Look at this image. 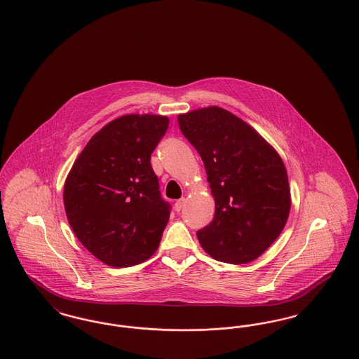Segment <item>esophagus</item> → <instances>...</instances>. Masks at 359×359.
<instances>
[{
  "label": "esophagus",
  "instance_id": "obj_1",
  "mask_svg": "<svg viewBox=\"0 0 359 359\" xmlns=\"http://www.w3.org/2000/svg\"><path fill=\"white\" fill-rule=\"evenodd\" d=\"M184 203H186V198H182V199H179V201L175 203V210H176V211H180V210L183 208Z\"/></svg>",
  "mask_w": 359,
  "mask_h": 359
}]
</instances>
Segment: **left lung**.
I'll list each match as a JSON object with an SVG mask.
<instances>
[{
    "label": "left lung",
    "instance_id": "obj_1",
    "mask_svg": "<svg viewBox=\"0 0 359 359\" xmlns=\"http://www.w3.org/2000/svg\"><path fill=\"white\" fill-rule=\"evenodd\" d=\"M182 133L201 154L215 215L196 233L208 256L248 264L285 227L290 189L285 165L249 123L218 106L177 116Z\"/></svg>",
    "mask_w": 359,
    "mask_h": 359
}]
</instances>
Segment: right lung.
<instances>
[{"mask_svg": "<svg viewBox=\"0 0 359 359\" xmlns=\"http://www.w3.org/2000/svg\"><path fill=\"white\" fill-rule=\"evenodd\" d=\"M170 120L126 114L90 138L67 175L63 201L86 249L114 268L133 266L157 250L170 219L151 154Z\"/></svg>", "mask_w": 359, "mask_h": 359, "instance_id": "add662e5", "label": "right lung"}]
</instances>
